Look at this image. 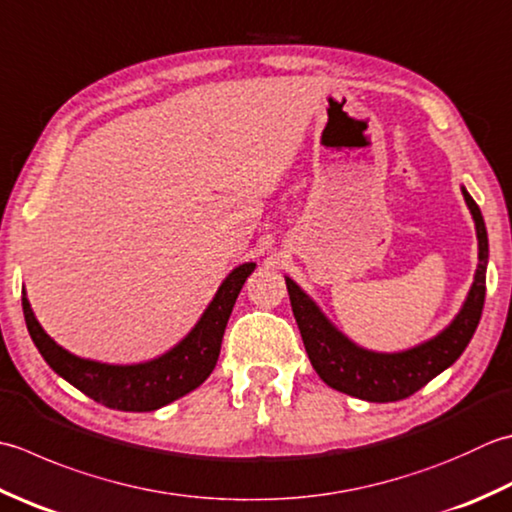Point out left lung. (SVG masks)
I'll use <instances>...</instances> for the list:
<instances>
[{
	"label": "left lung",
	"mask_w": 512,
	"mask_h": 512,
	"mask_svg": "<svg viewBox=\"0 0 512 512\" xmlns=\"http://www.w3.org/2000/svg\"><path fill=\"white\" fill-rule=\"evenodd\" d=\"M462 195L475 222L479 264L462 308L457 310L446 328L422 344L395 350V353H379V350H368L355 344L330 322L315 299L295 279L286 275L295 322L302 333L310 364L324 384L350 397L366 399V402H399L424 388L439 373H444L464 353L475 335L484 308L488 233L482 210L470 197L466 186H462Z\"/></svg>",
	"instance_id": "obj_1"
}]
</instances>
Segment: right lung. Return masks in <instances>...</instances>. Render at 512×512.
<instances>
[{
  "instance_id": "1",
  "label": "right lung",
  "mask_w": 512,
  "mask_h": 512,
  "mask_svg": "<svg viewBox=\"0 0 512 512\" xmlns=\"http://www.w3.org/2000/svg\"><path fill=\"white\" fill-rule=\"evenodd\" d=\"M255 266V262H246L230 270L186 337L179 339L164 355L148 362L106 364L70 353L37 322L26 288H22L26 328L46 364L97 404L126 413H150L188 395L213 373L228 317L233 313L239 290Z\"/></svg>"
}]
</instances>
